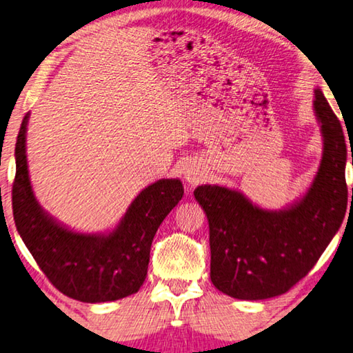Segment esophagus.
<instances>
[{"mask_svg":"<svg viewBox=\"0 0 353 353\" xmlns=\"http://www.w3.org/2000/svg\"><path fill=\"white\" fill-rule=\"evenodd\" d=\"M183 179L185 182L190 183L191 187H194V185H198L199 182L204 181V171L199 166V163H194V162H190L183 166Z\"/></svg>","mask_w":353,"mask_h":353,"instance_id":"1","label":"esophagus"}]
</instances>
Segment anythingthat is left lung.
I'll list each match as a JSON object with an SVG mask.
<instances>
[{
  "label": "left lung",
  "mask_w": 353,
  "mask_h": 353,
  "mask_svg": "<svg viewBox=\"0 0 353 353\" xmlns=\"http://www.w3.org/2000/svg\"><path fill=\"white\" fill-rule=\"evenodd\" d=\"M313 107L324 151L312 187L294 204L265 210L236 190L219 185L194 190L210 227V279L227 296L263 301L283 294L312 271L343 224L347 208L344 132L319 88Z\"/></svg>",
  "instance_id": "obj_1"
}]
</instances>
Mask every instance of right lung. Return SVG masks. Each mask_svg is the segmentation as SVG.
<instances>
[{"mask_svg": "<svg viewBox=\"0 0 353 353\" xmlns=\"http://www.w3.org/2000/svg\"><path fill=\"white\" fill-rule=\"evenodd\" d=\"M28 119L29 113L17 137L12 185V208L21 240L65 296L98 303L134 294L146 279L155 232L182 199V182L160 179L141 190L109 234L70 230L50 216L34 196L26 159Z\"/></svg>", "mask_w": 353, "mask_h": 353, "instance_id": "add662e5", "label": "right lung"}]
</instances>
